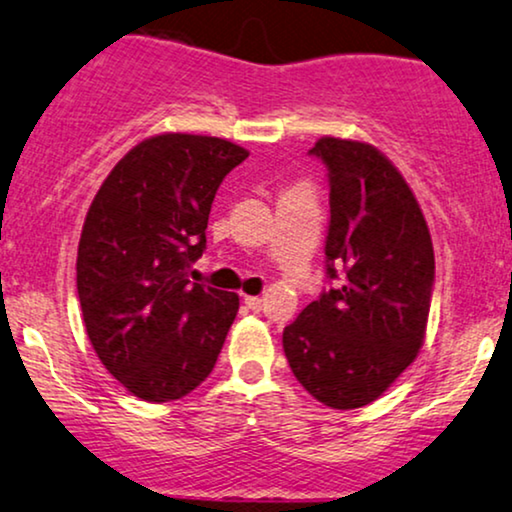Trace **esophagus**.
I'll list each match as a JSON object with an SVG mask.
<instances>
[{
  "label": "esophagus",
  "mask_w": 512,
  "mask_h": 512,
  "mask_svg": "<svg viewBox=\"0 0 512 512\" xmlns=\"http://www.w3.org/2000/svg\"><path fill=\"white\" fill-rule=\"evenodd\" d=\"M243 300H245V304H248V309H252V312H260L262 304H264L262 297H257V295H245Z\"/></svg>",
  "instance_id": "esophagus-1"
}]
</instances>
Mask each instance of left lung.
<instances>
[{
  "instance_id": "1",
  "label": "left lung",
  "mask_w": 512,
  "mask_h": 512,
  "mask_svg": "<svg viewBox=\"0 0 512 512\" xmlns=\"http://www.w3.org/2000/svg\"><path fill=\"white\" fill-rule=\"evenodd\" d=\"M309 153L328 167L326 274L338 286L286 326L283 352L316 401L361 409L423 347L435 250L416 196L378 148L321 137Z\"/></svg>"
}]
</instances>
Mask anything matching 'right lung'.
<instances>
[{
    "mask_svg": "<svg viewBox=\"0 0 512 512\" xmlns=\"http://www.w3.org/2000/svg\"><path fill=\"white\" fill-rule=\"evenodd\" d=\"M248 158L226 139H144L101 184L77 245V295L89 342L127 392L181 399L203 383L238 295L189 281L222 179Z\"/></svg>",
    "mask_w": 512,
    "mask_h": 512,
    "instance_id": "obj_1",
    "label": "right lung"
}]
</instances>
